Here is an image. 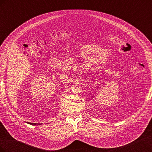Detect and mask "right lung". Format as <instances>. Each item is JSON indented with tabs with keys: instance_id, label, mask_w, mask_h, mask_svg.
Instances as JSON below:
<instances>
[{
	"instance_id": "add662e5",
	"label": "right lung",
	"mask_w": 152,
	"mask_h": 152,
	"mask_svg": "<svg viewBox=\"0 0 152 152\" xmlns=\"http://www.w3.org/2000/svg\"><path fill=\"white\" fill-rule=\"evenodd\" d=\"M28 124H31V125H37V124H35V123H30V122H28ZM37 125H39V124H37Z\"/></svg>"
}]
</instances>
